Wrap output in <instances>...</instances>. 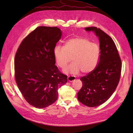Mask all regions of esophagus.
Instances as JSON below:
<instances>
[{"instance_id":"34e87169","label":"esophagus","mask_w":133,"mask_h":133,"mask_svg":"<svg viewBox=\"0 0 133 133\" xmlns=\"http://www.w3.org/2000/svg\"><path fill=\"white\" fill-rule=\"evenodd\" d=\"M75 79V77L73 75H70L68 76V80L70 82H72L73 81H74Z\"/></svg>"}]
</instances>
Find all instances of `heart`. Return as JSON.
<instances>
[{
  "label": "heart",
  "mask_w": 133,
  "mask_h": 133,
  "mask_svg": "<svg viewBox=\"0 0 133 133\" xmlns=\"http://www.w3.org/2000/svg\"><path fill=\"white\" fill-rule=\"evenodd\" d=\"M56 64L60 68H65L68 63L73 62L64 70L65 73L78 74L92 72L98 64L100 57L99 45L83 38H75L67 40L65 46L60 45L54 48Z\"/></svg>",
  "instance_id": "1"
}]
</instances>
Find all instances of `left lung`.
I'll use <instances>...</instances> for the list:
<instances>
[{
  "label": "left lung",
  "instance_id": "1",
  "mask_svg": "<svg viewBox=\"0 0 133 133\" xmlns=\"http://www.w3.org/2000/svg\"><path fill=\"white\" fill-rule=\"evenodd\" d=\"M95 32L100 41V57L96 67L80 80L82 86L78 93V100L84 105L94 107L107 101L119 82L122 63L113 40L96 27H86Z\"/></svg>",
  "mask_w": 133,
  "mask_h": 133
}]
</instances>
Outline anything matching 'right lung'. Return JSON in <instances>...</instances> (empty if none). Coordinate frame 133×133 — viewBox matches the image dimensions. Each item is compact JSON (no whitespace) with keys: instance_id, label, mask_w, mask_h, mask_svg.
<instances>
[{"instance_id":"obj_1","label":"right lung","mask_w":133,"mask_h":133,"mask_svg":"<svg viewBox=\"0 0 133 133\" xmlns=\"http://www.w3.org/2000/svg\"><path fill=\"white\" fill-rule=\"evenodd\" d=\"M57 27L39 26L21 43L15 58V76L26 101L37 108L51 105L67 76L55 65L54 48L60 39Z\"/></svg>"}]
</instances>
